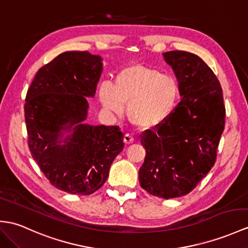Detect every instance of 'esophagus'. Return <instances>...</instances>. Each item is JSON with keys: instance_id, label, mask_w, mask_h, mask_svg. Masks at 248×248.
Returning <instances> with one entry per match:
<instances>
[{"instance_id": "obj_1", "label": "esophagus", "mask_w": 248, "mask_h": 248, "mask_svg": "<svg viewBox=\"0 0 248 248\" xmlns=\"http://www.w3.org/2000/svg\"><path fill=\"white\" fill-rule=\"evenodd\" d=\"M124 141L125 145H130V143L134 142V137L130 134H125L124 137Z\"/></svg>"}]
</instances>
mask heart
<instances>
[{
    "instance_id": "1",
    "label": "heart",
    "mask_w": 248,
    "mask_h": 248,
    "mask_svg": "<svg viewBox=\"0 0 248 248\" xmlns=\"http://www.w3.org/2000/svg\"><path fill=\"white\" fill-rule=\"evenodd\" d=\"M180 88L176 80L159 71L133 64L120 71L115 85L102 82L99 98L103 106L122 115L126 105L128 117L138 128H156L170 117L177 105Z\"/></svg>"
}]
</instances>
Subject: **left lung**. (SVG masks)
<instances>
[{"instance_id":"left-lung-1","label":"left lung","mask_w":248,"mask_h":248,"mask_svg":"<svg viewBox=\"0 0 248 248\" xmlns=\"http://www.w3.org/2000/svg\"><path fill=\"white\" fill-rule=\"evenodd\" d=\"M178 81L182 100L156 132L141 136L146 149L140 183L163 199L188 194L214 167L225 124L221 84L199 56L183 50L163 54Z\"/></svg>"}]
</instances>
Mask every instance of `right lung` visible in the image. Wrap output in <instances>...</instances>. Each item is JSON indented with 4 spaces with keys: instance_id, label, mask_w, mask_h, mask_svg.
Here are the masks:
<instances>
[{
    "instance_id": "obj_1",
    "label": "right lung",
    "mask_w": 248,
    "mask_h": 248,
    "mask_svg": "<svg viewBox=\"0 0 248 248\" xmlns=\"http://www.w3.org/2000/svg\"><path fill=\"white\" fill-rule=\"evenodd\" d=\"M102 58L65 51L42 66L25 99L28 147L46 178L71 194L89 195L106 183L124 149L117 125L86 124L89 102L102 73Z\"/></svg>"
}]
</instances>
